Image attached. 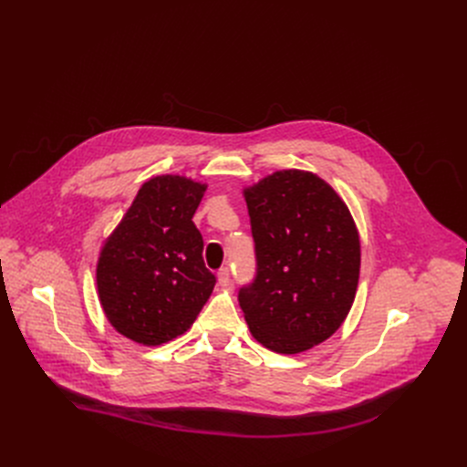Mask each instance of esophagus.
Instances as JSON below:
<instances>
[{"instance_id": "obj_1", "label": "esophagus", "mask_w": 467, "mask_h": 467, "mask_svg": "<svg viewBox=\"0 0 467 467\" xmlns=\"http://www.w3.org/2000/svg\"><path fill=\"white\" fill-rule=\"evenodd\" d=\"M216 279H218V285H220V286H228V285H230V270H228V268L218 270Z\"/></svg>"}]
</instances>
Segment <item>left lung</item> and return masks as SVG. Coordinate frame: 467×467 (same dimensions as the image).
<instances>
[{
	"instance_id": "obj_1",
	"label": "left lung",
	"mask_w": 467,
	"mask_h": 467,
	"mask_svg": "<svg viewBox=\"0 0 467 467\" xmlns=\"http://www.w3.org/2000/svg\"><path fill=\"white\" fill-rule=\"evenodd\" d=\"M256 279L239 291L251 335L296 355L342 327L355 300L361 241L344 199L312 171L283 169L243 188Z\"/></svg>"
}]
</instances>
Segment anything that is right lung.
<instances>
[{
  "label": "right lung",
  "mask_w": 467,
  "mask_h": 467,
  "mask_svg": "<svg viewBox=\"0 0 467 467\" xmlns=\"http://www.w3.org/2000/svg\"><path fill=\"white\" fill-rule=\"evenodd\" d=\"M207 190L190 176L142 184L97 260L102 312L121 337L161 346L193 325L214 288L193 213Z\"/></svg>",
  "instance_id": "right-lung-1"
}]
</instances>
